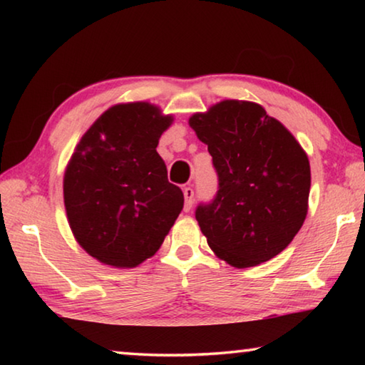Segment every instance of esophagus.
Masks as SVG:
<instances>
[{
	"label": "esophagus",
	"instance_id": "esophagus-1",
	"mask_svg": "<svg viewBox=\"0 0 365 365\" xmlns=\"http://www.w3.org/2000/svg\"><path fill=\"white\" fill-rule=\"evenodd\" d=\"M183 196H185V211H190L191 206H193V200H195L193 188L185 187L183 188Z\"/></svg>",
	"mask_w": 365,
	"mask_h": 365
}]
</instances>
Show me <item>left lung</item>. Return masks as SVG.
<instances>
[{
  "label": "left lung",
  "mask_w": 365,
  "mask_h": 365,
  "mask_svg": "<svg viewBox=\"0 0 365 365\" xmlns=\"http://www.w3.org/2000/svg\"><path fill=\"white\" fill-rule=\"evenodd\" d=\"M188 123L219 175L214 201L196 209L209 248L237 269L280 255L309 207L311 165L298 140L252 101L224 100Z\"/></svg>",
  "instance_id": "8db88e82"
}]
</instances>
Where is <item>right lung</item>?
I'll list each match as a JSON object with an SVG mask.
<instances>
[{
  "instance_id": "right-lung-1",
  "label": "right lung",
  "mask_w": 365,
  "mask_h": 365,
  "mask_svg": "<svg viewBox=\"0 0 365 365\" xmlns=\"http://www.w3.org/2000/svg\"><path fill=\"white\" fill-rule=\"evenodd\" d=\"M174 122L156 104L120 103L80 138L64 172V206L77 243L115 269L156 255L183 209L156 148Z\"/></svg>"
}]
</instances>
